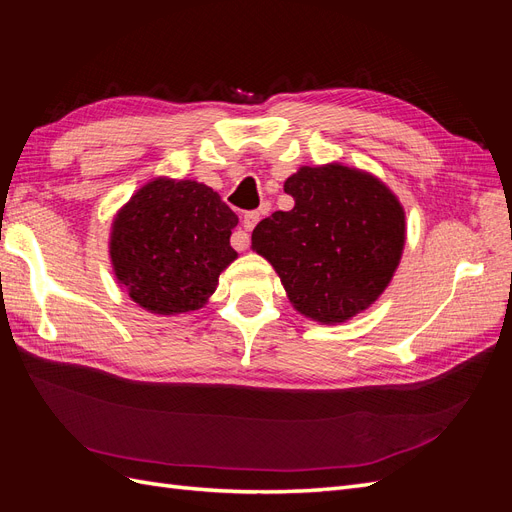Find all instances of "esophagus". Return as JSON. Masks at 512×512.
Segmentation results:
<instances>
[{
  "label": "esophagus",
  "mask_w": 512,
  "mask_h": 512,
  "mask_svg": "<svg viewBox=\"0 0 512 512\" xmlns=\"http://www.w3.org/2000/svg\"><path fill=\"white\" fill-rule=\"evenodd\" d=\"M258 220H260V213L258 211H247L243 215V230L235 232V243H232V245L237 247V250H245V247L250 245V232L258 224Z\"/></svg>",
  "instance_id": "esophagus-1"
}]
</instances>
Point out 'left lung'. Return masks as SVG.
Listing matches in <instances>:
<instances>
[{
  "label": "left lung",
  "instance_id": "1",
  "mask_svg": "<svg viewBox=\"0 0 512 512\" xmlns=\"http://www.w3.org/2000/svg\"><path fill=\"white\" fill-rule=\"evenodd\" d=\"M290 211H275L252 232L297 312L344 322L374 303L399 265L406 215L382 181L342 164L303 166L286 179Z\"/></svg>",
  "mask_w": 512,
  "mask_h": 512
}]
</instances>
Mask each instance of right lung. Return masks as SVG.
I'll list each match as a JSON object with an SVG mask.
<instances>
[{
    "label": "right lung",
    "instance_id": "obj_1",
    "mask_svg": "<svg viewBox=\"0 0 512 512\" xmlns=\"http://www.w3.org/2000/svg\"><path fill=\"white\" fill-rule=\"evenodd\" d=\"M237 222L205 183L149 181L113 222L111 260L119 284L153 314L194 312L237 258L230 247Z\"/></svg>",
    "mask_w": 512,
    "mask_h": 512
}]
</instances>
